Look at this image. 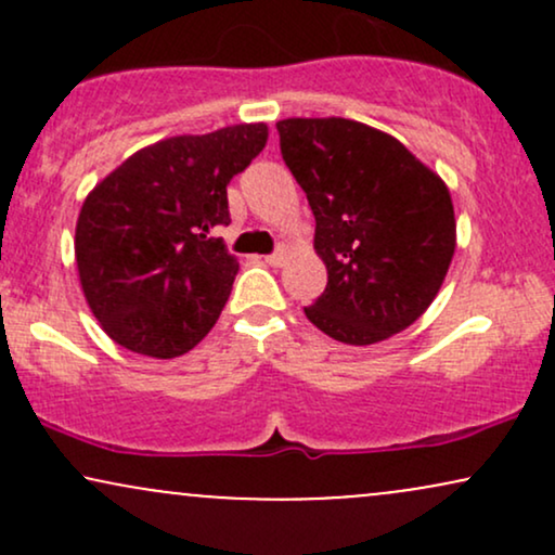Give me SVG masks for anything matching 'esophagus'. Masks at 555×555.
Segmentation results:
<instances>
[{"instance_id":"esophagus-1","label":"esophagus","mask_w":555,"mask_h":555,"mask_svg":"<svg viewBox=\"0 0 555 555\" xmlns=\"http://www.w3.org/2000/svg\"><path fill=\"white\" fill-rule=\"evenodd\" d=\"M286 260V247H279L276 253H271V256H266V263L273 266V269H279V266H284Z\"/></svg>"}]
</instances>
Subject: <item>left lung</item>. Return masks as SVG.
Listing matches in <instances>:
<instances>
[{
  "instance_id": "1",
  "label": "left lung",
  "mask_w": 555,
  "mask_h": 555,
  "mask_svg": "<svg viewBox=\"0 0 555 555\" xmlns=\"http://www.w3.org/2000/svg\"><path fill=\"white\" fill-rule=\"evenodd\" d=\"M279 145L315 216L328 284L305 315L331 339L365 347L417 321L456 247L449 188L397 138L354 119L292 117Z\"/></svg>"
}]
</instances>
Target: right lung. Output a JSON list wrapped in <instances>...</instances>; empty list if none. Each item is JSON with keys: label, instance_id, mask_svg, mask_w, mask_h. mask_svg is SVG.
<instances>
[{"label": "right lung", "instance_id": "right-lung-1", "mask_svg": "<svg viewBox=\"0 0 555 555\" xmlns=\"http://www.w3.org/2000/svg\"><path fill=\"white\" fill-rule=\"evenodd\" d=\"M266 140L263 122L158 140L88 193L75 260L88 308L119 347L180 358L219 321L240 263L214 229L232 221L227 184Z\"/></svg>", "mask_w": 555, "mask_h": 555}]
</instances>
